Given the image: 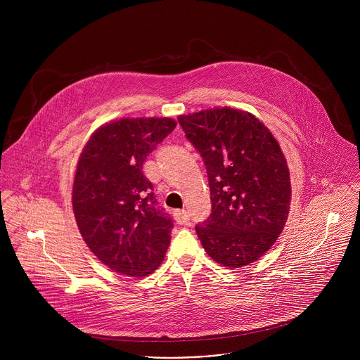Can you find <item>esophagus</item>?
<instances>
[{"instance_id":"obj_1","label":"esophagus","mask_w":360,"mask_h":360,"mask_svg":"<svg viewBox=\"0 0 360 360\" xmlns=\"http://www.w3.org/2000/svg\"><path fill=\"white\" fill-rule=\"evenodd\" d=\"M174 218L179 225H186L189 222V214L186 211H174Z\"/></svg>"}]
</instances>
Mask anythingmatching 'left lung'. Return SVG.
<instances>
[{
	"label": "left lung",
	"instance_id": "1",
	"mask_svg": "<svg viewBox=\"0 0 360 360\" xmlns=\"http://www.w3.org/2000/svg\"><path fill=\"white\" fill-rule=\"evenodd\" d=\"M178 121L208 172L212 212L195 226L205 252L231 269L258 261L290 208L289 169L278 141L255 115L231 107Z\"/></svg>",
	"mask_w": 360,
	"mask_h": 360
}]
</instances>
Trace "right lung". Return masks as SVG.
Returning a JSON list of instances; mask_svg holds the SVG:
<instances>
[{"mask_svg": "<svg viewBox=\"0 0 360 360\" xmlns=\"http://www.w3.org/2000/svg\"><path fill=\"white\" fill-rule=\"evenodd\" d=\"M175 127L171 118H122L99 127L81 152L74 217L91 252L117 274L142 278L164 261L174 224L142 165Z\"/></svg>", "mask_w": 360, "mask_h": 360, "instance_id": "right-lung-1", "label": "right lung"}]
</instances>
